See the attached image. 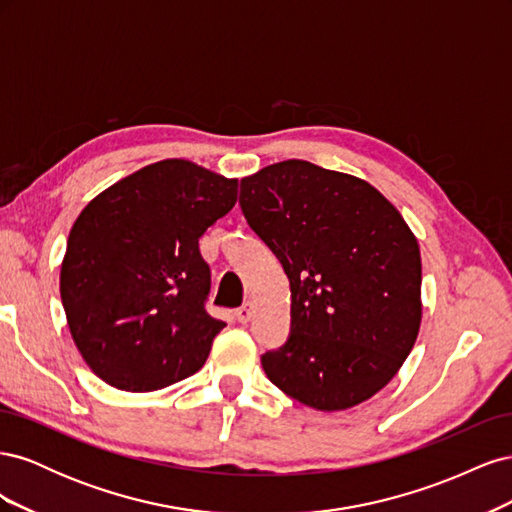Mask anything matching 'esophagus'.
<instances>
[{
	"mask_svg": "<svg viewBox=\"0 0 512 512\" xmlns=\"http://www.w3.org/2000/svg\"><path fill=\"white\" fill-rule=\"evenodd\" d=\"M235 318L241 322V324H247L252 320V305L250 303H245V305H241L237 312H235Z\"/></svg>",
	"mask_w": 512,
	"mask_h": 512,
	"instance_id": "esophagus-1",
	"label": "esophagus"
}]
</instances>
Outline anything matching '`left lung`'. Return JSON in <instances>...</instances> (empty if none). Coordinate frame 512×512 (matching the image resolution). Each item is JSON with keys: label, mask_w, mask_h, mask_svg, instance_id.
<instances>
[{"label": "left lung", "mask_w": 512, "mask_h": 512, "mask_svg": "<svg viewBox=\"0 0 512 512\" xmlns=\"http://www.w3.org/2000/svg\"><path fill=\"white\" fill-rule=\"evenodd\" d=\"M247 224L290 280V335L267 378L322 412L393 380L421 327V252L401 213L359 177L286 160L241 179Z\"/></svg>", "instance_id": "obj_1"}]
</instances>
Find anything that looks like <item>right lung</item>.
<instances>
[{"instance_id": "add662e5", "label": "right lung", "mask_w": 512, "mask_h": 512, "mask_svg": "<svg viewBox=\"0 0 512 512\" xmlns=\"http://www.w3.org/2000/svg\"><path fill=\"white\" fill-rule=\"evenodd\" d=\"M237 179L162 160L117 181L76 218L59 292L76 348L98 378L145 393L205 365L226 322L205 309L198 239L235 207Z\"/></svg>"}]
</instances>
